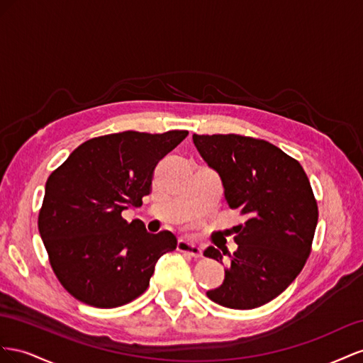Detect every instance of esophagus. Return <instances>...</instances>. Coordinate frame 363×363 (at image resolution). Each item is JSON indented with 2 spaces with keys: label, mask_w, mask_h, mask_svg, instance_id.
<instances>
[{
  "label": "esophagus",
  "mask_w": 363,
  "mask_h": 363,
  "mask_svg": "<svg viewBox=\"0 0 363 363\" xmlns=\"http://www.w3.org/2000/svg\"><path fill=\"white\" fill-rule=\"evenodd\" d=\"M178 251L187 252V254H190L194 258H201L202 257V250H201V247L198 245L191 243V242H187V240H179L178 242Z\"/></svg>",
  "instance_id": "esophagus-1"
}]
</instances>
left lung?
<instances>
[{"mask_svg":"<svg viewBox=\"0 0 363 363\" xmlns=\"http://www.w3.org/2000/svg\"><path fill=\"white\" fill-rule=\"evenodd\" d=\"M193 141L219 173L228 206L245 216L233 228L239 247L223 283L206 296L237 310L260 307L286 291L312 252L318 223L312 185L301 164L269 141L235 133H194ZM203 255L222 263L213 246Z\"/></svg>","mask_w":363,"mask_h":363,"instance_id":"1","label":"left lung"}]
</instances>
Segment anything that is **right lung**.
<instances>
[{"label": "right lung", "instance_id": "add662e5", "mask_svg": "<svg viewBox=\"0 0 363 363\" xmlns=\"http://www.w3.org/2000/svg\"><path fill=\"white\" fill-rule=\"evenodd\" d=\"M187 130H126L91 138L48 176L38 228L55 275L79 301L99 308L146 292L158 258L176 250L174 234H149L121 211L141 206L157 164Z\"/></svg>", "mask_w": 363, "mask_h": 363}]
</instances>
